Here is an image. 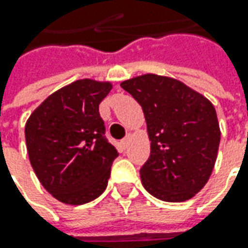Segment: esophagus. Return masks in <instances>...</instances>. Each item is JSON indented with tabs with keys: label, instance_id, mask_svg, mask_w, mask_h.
<instances>
[{
	"label": "esophagus",
	"instance_id": "esophagus-1",
	"mask_svg": "<svg viewBox=\"0 0 248 248\" xmlns=\"http://www.w3.org/2000/svg\"><path fill=\"white\" fill-rule=\"evenodd\" d=\"M120 143H121V148H123V149L127 148V146H128V143H129V137H125V138L123 139V140H121Z\"/></svg>",
	"mask_w": 248,
	"mask_h": 248
}]
</instances>
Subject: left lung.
Listing matches in <instances>:
<instances>
[{
  "mask_svg": "<svg viewBox=\"0 0 248 248\" xmlns=\"http://www.w3.org/2000/svg\"><path fill=\"white\" fill-rule=\"evenodd\" d=\"M142 106L150 156L140 168L142 185L163 202H185L207 184L221 139L214 106L184 82L143 74L121 82Z\"/></svg>",
  "mask_w": 248,
  "mask_h": 248,
  "instance_id": "1",
  "label": "left lung"
}]
</instances>
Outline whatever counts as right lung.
Returning <instances> with one entry per match:
<instances>
[{"mask_svg": "<svg viewBox=\"0 0 248 248\" xmlns=\"http://www.w3.org/2000/svg\"><path fill=\"white\" fill-rule=\"evenodd\" d=\"M111 90L108 81L77 80L49 95L24 128L26 146L41 185L66 204L99 197L119 156L105 137L99 103Z\"/></svg>", "mask_w": 248, "mask_h": 248, "instance_id": "1", "label": "right lung"}]
</instances>
